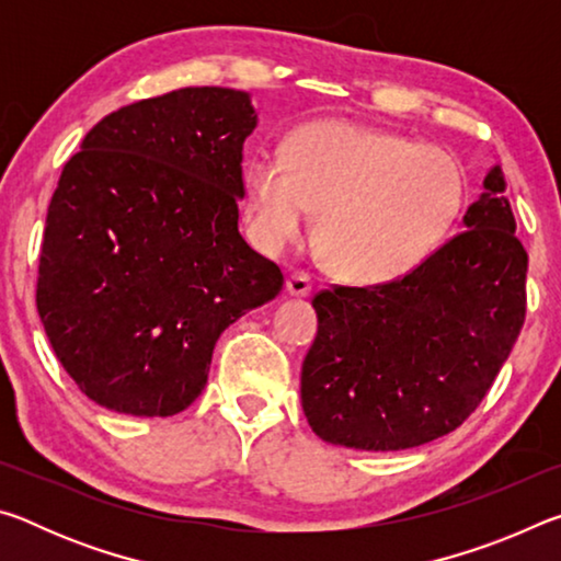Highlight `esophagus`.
Instances as JSON below:
<instances>
[{
  "label": "esophagus",
  "instance_id": "esophagus-1",
  "mask_svg": "<svg viewBox=\"0 0 561 561\" xmlns=\"http://www.w3.org/2000/svg\"><path fill=\"white\" fill-rule=\"evenodd\" d=\"M287 291L291 297H309L311 294V277L307 272H294L287 277Z\"/></svg>",
  "mask_w": 561,
  "mask_h": 561
}]
</instances>
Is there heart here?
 <instances>
[{
	"mask_svg": "<svg viewBox=\"0 0 561 561\" xmlns=\"http://www.w3.org/2000/svg\"><path fill=\"white\" fill-rule=\"evenodd\" d=\"M244 187L260 247L279 252L297 242L314 210L329 267L364 284L398 279L428 260L465 203V173L448 150L336 121L299 128L284 156H254Z\"/></svg>",
	"mask_w": 561,
	"mask_h": 561,
	"instance_id": "1",
	"label": "heart"
}]
</instances>
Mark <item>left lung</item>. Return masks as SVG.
<instances>
[{
	"mask_svg": "<svg viewBox=\"0 0 561 561\" xmlns=\"http://www.w3.org/2000/svg\"><path fill=\"white\" fill-rule=\"evenodd\" d=\"M465 230L403 277L319 291L301 366L321 440L405 450L453 433L488 396L525 324L527 252L495 165Z\"/></svg>",
	"mask_w": 561,
	"mask_h": 561,
	"instance_id": "obj_1",
	"label": "left lung"
}]
</instances>
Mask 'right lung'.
I'll return each mask as SVG.
<instances>
[{
    "mask_svg": "<svg viewBox=\"0 0 561 561\" xmlns=\"http://www.w3.org/2000/svg\"><path fill=\"white\" fill-rule=\"evenodd\" d=\"M250 96L178 89L108 113L64 165L36 277L56 358L108 411L168 417L203 393L222 331L282 291L237 230Z\"/></svg>",
    "mask_w": 561,
    "mask_h": 561,
    "instance_id": "obj_1",
    "label": "right lung"
}]
</instances>
